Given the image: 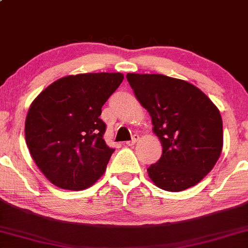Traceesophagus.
I'll use <instances>...</instances> for the list:
<instances>
[{"instance_id": "esophagus-1", "label": "esophagus", "mask_w": 248, "mask_h": 248, "mask_svg": "<svg viewBox=\"0 0 248 248\" xmlns=\"http://www.w3.org/2000/svg\"><path fill=\"white\" fill-rule=\"evenodd\" d=\"M139 135H134V136H133V139L131 140V141H128V142H126V144L128 145V146H133V145H134L135 144V143L136 142H138L139 141Z\"/></svg>"}]
</instances>
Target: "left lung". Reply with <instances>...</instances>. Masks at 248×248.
Here are the masks:
<instances>
[{
	"label": "left lung",
	"instance_id": "1",
	"mask_svg": "<svg viewBox=\"0 0 248 248\" xmlns=\"http://www.w3.org/2000/svg\"><path fill=\"white\" fill-rule=\"evenodd\" d=\"M148 110L162 155L148 169L151 181L178 192L199 184L219 159L224 133L217 106L190 82L160 74L126 75Z\"/></svg>",
	"mask_w": 248,
	"mask_h": 248
}]
</instances>
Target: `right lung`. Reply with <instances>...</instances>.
Segmentation results:
<instances>
[{
    "mask_svg": "<svg viewBox=\"0 0 248 248\" xmlns=\"http://www.w3.org/2000/svg\"><path fill=\"white\" fill-rule=\"evenodd\" d=\"M124 79L121 73L69 75L29 107L24 135L34 163L60 189H87L105 173L114 149L103 135L102 107Z\"/></svg>",
    "mask_w": 248,
    "mask_h": 248,
    "instance_id": "1",
    "label": "right lung"
}]
</instances>
